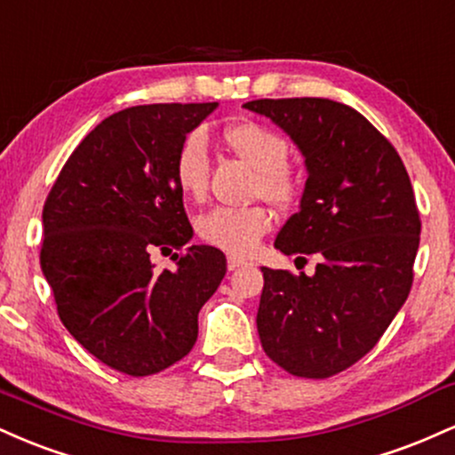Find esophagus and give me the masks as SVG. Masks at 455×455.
Wrapping results in <instances>:
<instances>
[{"label":"esophagus","instance_id":"1","mask_svg":"<svg viewBox=\"0 0 455 455\" xmlns=\"http://www.w3.org/2000/svg\"><path fill=\"white\" fill-rule=\"evenodd\" d=\"M243 265H245V260H242V259L228 257V260H227V267H228V271H235V269L243 267Z\"/></svg>","mask_w":455,"mask_h":455}]
</instances>
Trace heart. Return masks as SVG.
<instances>
[{
  "mask_svg": "<svg viewBox=\"0 0 455 455\" xmlns=\"http://www.w3.org/2000/svg\"><path fill=\"white\" fill-rule=\"evenodd\" d=\"M224 145L237 158L254 169L252 196L265 198L275 210H291L304 192V173L289 162V140L278 130L265 124L242 119L228 124L222 132ZM173 180L180 192L192 201L205 196L210 181V154L201 132L186 134L173 158ZM271 213L267 207L252 205L243 210L218 207L198 218L196 235L207 245L233 254L248 257L257 248L263 235L271 231Z\"/></svg>",
  "mask_w": 455,
  "mask_h": 455,
  "instance_id": "heart-1",
  "label": "heart"
}]
</instances>
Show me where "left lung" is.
<instances>
[{
    "mask_svg": "<svg viewBox=\"0 0 455 455\" xmlns=\"http://www.w3.org/2000/svg\"><path fill=\"white\" fill-rule=\"evenodd\" d=\"M306 156L301 210L275 248L316 254L315 275L260 267L263 351L293 377L329 379L374 348L412 284L421 220L404 162L362 113L327 98L245 102Z\"/></svg>",
    "mask_w": 455,
    "mask_h": 455,
    "instance_id": "1",
    "label": "left lung"
}]
</instances>
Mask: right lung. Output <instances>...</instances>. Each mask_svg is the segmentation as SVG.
I'll list each match as a JSON object with an SVG mask.
<instances>
[{"label":"right lung","instance_id":"add662e5","mask_svg":"<svg viewBox=\"0 0 455 455\" xmlns=\"http://www.w3.org/2000/svg\"><path fill=\"white\" fill-rule=\"evenodd\" d=\"M216 102L140 104L108 115L57 175L43 210L40 265L57 315L93 357L130 377L184 359L198 310L216 293L227 259L212 245L173 254L156 271L154 250H181L192 227L173 158Z\"/></svg>","mask_w":455,"mask_h":455}]
</instances>
